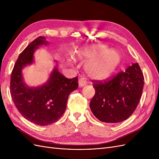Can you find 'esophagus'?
<instances>
[{"instance_id": "obj_1", "label": "esophagus", "mask_w": 159, "mask_h": 159, "mask_svg": "<svg viewBox=\"0 0 159 159\" xmlns=\"http://www.w3.org/2000/svg\"><path fill=\"white\" fill-rule=\"evenodd\" d=\"M78 84H79V86L80 87H84L86 84H87V82H86V81L85 80L84 78H80L78 81Z\"/></svg>"}]
</instances>
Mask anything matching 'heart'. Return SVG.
Instances as JSON below:
<instances>
[{"instance_id": "heart-1", "label": "heart", "mask_w": 159, "mask_h": 159, "mask_svg": "<svg viewBox=\"0 0 159 159\" xmlns=\"http://www.w3.org/2000/svg\"><path fill=\"white\" fill-rule=\"evenodd\" d=\"M76 61L87 60L84 68L87 74L95 80L107 78L119 64L121 57L115 50L103 46L81 48L73 52Z\"/></svg>"}]
</instances>
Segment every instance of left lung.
Instances as JSON below:
<instances>
[{
  "label": "left lung",
  "instance_id": "left-lung-1",
  "mask_svg": "<svg viewBox=\"0 0 159 159\" xmlns=\"http://www.w3.org/2000/svg\"><path fill=\"white\" fill-rule=\"evenodd\" d=\"M95 93L89 107L99 121L116 123L127 119L141 99L144 77L137 63L129 66L111 80L93 81Z\"/></svg>",
  "mask_w": 159,
  "mask_h": 159
}]
</instances>
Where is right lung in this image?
<instances>
[{"instance_id":"1","label":"right lung","mask_w":159,"mask_h":159,"mask_svg":"<svg viewBox=\"0 0 159 159\" xmlns=\"http://www.w3.org/2000/svg\"><path fill=\"white\" fill-rule=\"evenodd\" d=\"M48 44L44 36L32 42L19 55L11 78V94L16 107L28 121L40 126L54 123L63 115L69 95L78 88V78H66L57 66L44 84L29 87L24 81L22 69L33 63L38 46Z\"/></svg>"}]
</instances>
